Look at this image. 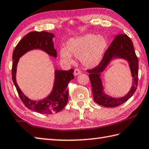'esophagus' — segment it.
I'll return each mask as SVG.
<instances>
[{"instance_id":"obj_1","label":"esophagus","mask_w":149,"mask_h":149,"mask_svg":"<svg viewBox=\"0 0 149 149\" xmlns=\"http://www.w3.org/2000/svg\"><path fill=\"white\" fill-rule=\"evenodd\" d=\"M81 73V70H80L79 69H78V68H75V70H74V75H77L80 74Z\"/></svg>"}]
</instances>
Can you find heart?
I'll return each mask as SVG.
<instances>
[{"instance_id": "1", "label": "heart", "mask_w": 149, "mask_h": 149, "mask_svg": "<svg viewBox=\"0 0 149 149\" xmlns=\"http://www.w3.org/2000/svg\"><path fill=\"white\" fill-rule=\"evenodd\" d=\"M106 47L107 41L104 36L85 34L70 39L66 49H61L60 56L63 61L71 63L73 55L77 58L81 57L84 65L93 66L101 61Z\"/></svg>"}]
</instances>
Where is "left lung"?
Wrapping results in <instances>:
<instances>
[{"label":"left lung","mask_w":149,"mask_h":149,"mask_svg":"<svg viewBox=\"0 0 149 149\" xmlns=\"http://www.w3.org/2000/svg\"><path fill=\"white\" fill-rule=\"evenodd\" d=\"M119 58L128 61L131 68L133 83L131 90L122 98H112L105 95L100 77V74L113 58ZM138 58L135 53L133 43L126 34L116 35L115 39L104 53L102 60L94 68L88 70V75L92 85L94 100L97 104L106 107L118 106L126 102L133 96L137 87L138 82Z\"/></svg>","instance_id":"left-lung-1"}]
</instances>
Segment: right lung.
<instances>
[{
    "label": "right lung",
    "mask_w": 149,
    "mask_h": 149,
    "mask_svg": "<svg viewBox=\"0 0 149 149\" xmlns=\"http://www.w3.org/2000/svg\"><path fill=\"white\" fill-rule=\"evenodd\" d=\"M53 37H55L53 34L45 31L29 32L16 45L12 55V80L21 101L28 109L42 114L58 113L66 106L68 100L67 86L70 81L74 78V69L68 71L56 70L52 92L46 98L39 101L29 99L21 91L16 82V70L19 58L32 49H41L50 56L56 57V51L53 42Z\"/></svg>",
    "instance_id": "add662e5"
}]
</instances>
